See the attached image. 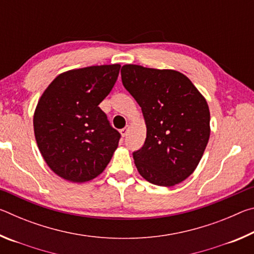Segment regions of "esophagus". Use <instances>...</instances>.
Instances as JSON below:
<instances>
[{"label":"esophagus","instance_id":"1","mask_svg":"<svg viewBox=\"0 0 254 254\" xmlns=\"http://www.w3.org/2000/svg\"><path fill=\"white\" fill-rule=\"evenodd\" d=\"M121 135L124 137V136H127V132H128V127H124V128H122L121 131Z\"/></svg>","mask_w":254,"mask_h":254}]
</instances>
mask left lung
<instances>
[{"label":"left lung","instance_id":"obj_1","mask_svg":"<svg viewBox=\"0 0 254 254\" xmlns=\"http://www.w3.org/2000/svg\"><path fill=\"white\" fill-rule=\"evenodd\" d=\"M122 83L142 109L147 137L133 152L139 174L171 187L198 166L210 134L206 98L187 76L174 69L122 66Z\"/></svg>","mask_w":254,"mask_h":254}]
</instances>
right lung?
Instances as JSON below:
<instances>
[{
	"label": "right lung",
	"instance_id": "right-lung-1",
	"mask_svg": "<svg viewBox=\"0 0 254 254\" xmlns=\"http://www.w3.org/2000/svg\"><path fill=\"white\" fill-rule=\"evenodd\" d=\"M120 68L113 64L64 71L38 101L34 136L44 160L60 178H96L118 149L121 135L98 105L113 88Z\"/></svg>",
	"mask_w": 254,
	"mask_h": 254
}]
</instances>
